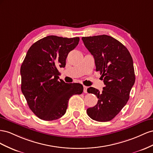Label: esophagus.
<instances>
[{"mask_svg":"<svg viewBox=\"0 0 153 153\" xmlns=\"http://www.w3.org/2000/svg\"><path fill=\"white\" fill-rule=\"evenodd\" d=\"M87 88H88V87L86 86H83V91H84V93H87Z\"/></svg>","mask_w":153,"mask_h":153,"instance_id":"esophagus-1","label":"esophagus"}]
</instances>
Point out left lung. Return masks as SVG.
<instances>
[{
  "label": "left lung",
  "instance_id": "obj_1",
  "mask_svg": "<svg viewBox=\"0 0 153 153\" xmlns=\"http://www.w3.org/2000/svg\"><path fill=\"white\" fill-rule=\"evenodd\" d=\"M82 40L94 56L96 71L100 72L105 85L101 92L93 87L87 90L99 99L95 106L87 109V114L96 121H110L129 99L135 81L132 57L123 43L110 36L82 37Z\"/></svg>",
  "mask_w": 153,
  "mask_h": 153
}]
</instances>
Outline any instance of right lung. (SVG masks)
I'll list each match as a JSON object with an SVG mask.
<instances>
[{"label":"right lung","mask_w":153,"mask_h":153,"mask_svg":"<svg viewBox=\"0 0 153 153\" xmlns=\"http://www.w3.org/2000/svg\"><path fill=\"white\" fill-rule=\"evenodd\" d=\"M79 37L48 36L30 46L20 67L21 90L31 111L40 119L54 120L65 115L69 99L81 94L79 83H66L59 79L68 53Z\"/></svg>","instance_id":"obj_1"}]
</instances>
